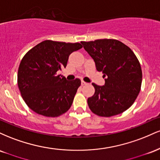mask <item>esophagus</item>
Here are the masks:
<instances>
[{"label":"esophagus","mask_w":160,"mask_h":160,"mask_svg":"<svg viewBox=\"0 0 160 160\" xmlns=\"http://www.w3.org/2000/svg\"><path fill=\"white\" fill-rule=\"evenodd\" d=\"M86 84H87V83H86V82H84V81H83V80H82V81H81V85H82V86L86 85Z\"/></svg>","instance_id":"1"}]
</instances>
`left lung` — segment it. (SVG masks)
Returning a JSON list of instances; mask_svg holds the SVG:
<instances>
[{
	"label": "left lung",
	"instance_id": "obj_1",
	"mask_svg": "<svg viewBox=\"0 0 160 160\" xmlns=\"http://www.w3.org/2000/svg\"><path fill=\"white\" fill-rule=\"evenodd\" d=\"M105 78L103 86L92 82L95 93L87 99L89 109L99 117L122 113L135 102L141 90L142 71L138 59L128 46L115 39L81 41Z\"/></svg>",
	"mask_w": 160,
	"mask_h": 160
}]
</instances>
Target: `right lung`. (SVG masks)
Instances as JSON below:
<instances>
[{"label": "right lung", "instance_id": "right-lung-1", "mask_svg": "<svg viewBox=\"0 0 160 160\" xmlns=\"http://www.w3.org/2000/svg\"><path fill=\"white\" fill-rule=\"evenodd\" d=\"M82 47L80 43L47 40L28 51L20 62L17 82L30 109L48 117L68 111L81 81H68L57 71L66 67L71 53Z\"/></svg>", "mask_w": 160, "mask_h": 160}]
</instances>
